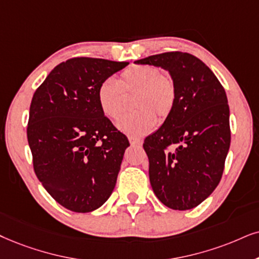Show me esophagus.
Masks as SVG:
<instances>
[{"label": "esophagus", "mask_w": 259, "mask_h": 259, "mask_svg": "<svg viewBox=\"0 0 259 259\" xmlns=\"http://www.w3.org/2000/svg\"><path fill=\"white\" fill-rule=\"evenodd\" d=\"M129 142L132 146H140L142 145V141L140 139H135V137H129Z\"/></svg>", "instance_id": "esophagus-1"}]
</instances>
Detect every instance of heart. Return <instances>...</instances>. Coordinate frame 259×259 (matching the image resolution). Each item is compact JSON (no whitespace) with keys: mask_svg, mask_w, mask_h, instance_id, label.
Segmentation results:
<instances>
[{"mask_svg":"<svg viewBox=\"0 0 259 259\" xmlns=\"http://www.w3.org/2000/svg\"><path fill=\"white\" fill-rule=\"evenodd\" d=\"M135 94V112L127 114L118 127L130 137H141L155 127L156 117L162 122L171 114L177 88L171 75L160 73L149 64L133 65L120 74L118 81L107 78L98 88V103L107 118L118 120L125 112L126 96Z\"/></svg>","mask_w":259,"mask_h":259,"instance_id":"b5f03b06","label":"heart"}]
</instances>
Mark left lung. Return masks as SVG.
I'll return each instance as SVG.
<instances>
[{
  "instance_id": "1",
  "label": "left lung",
  "mask_w": 259,
  "mask_h": 259,
  "mask_svg": "<svg viewBox=\"0 0 259 259\" xmlns=\"http://www.w3.org/2000/svg\"><path fill=\"white\" fill-rule=\"evenodd\" d=\"M135 63L163 68L177 88L171 114L143 143L154 194L175 210L197 207L220 183L230 149L226 92L207 65L188 52H163Z\"/></svg>"
}]
</instances>
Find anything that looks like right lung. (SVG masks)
<instances>
[{"instance_id": "obj_1", "label": "right lung", "mask_w": 259, "mask_h": 259, "mask_svg": "<svg viewBox=\"0 0 259 259\" xmlns=\"http://www.w3.org/2000/svg\"><path fill=\"white\" fill-rule=\"evenodd\" d=\"M129 62L75 57L51 70L29 106L27 140L35 176L55 201L76 212L105 203L129 141L98 103L100 83Z\"/></svg>"}]
</instances>
